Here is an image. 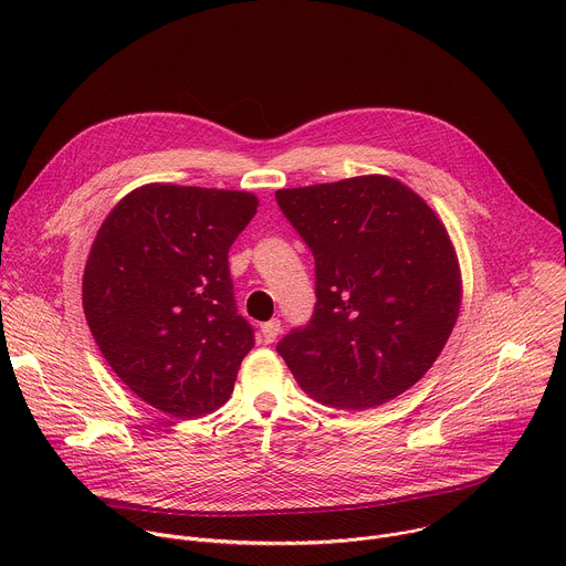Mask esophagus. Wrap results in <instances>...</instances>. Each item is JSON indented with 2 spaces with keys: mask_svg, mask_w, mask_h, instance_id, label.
Masks as SVG:
<instances>
[{
  "mask_svg": "<svg viewBox=\"0 0 566 566\" xmlns=\"http://www.w3.org/2000/svg\"><path fill=\"white\" fill-rule=\"evenodd\" d=\"M280 332H282V325H280V319H277V317H273V319L264 322L262 329H260V334H262V343H264V345L275 343V338L280 336Z\"/></svg>",
  "mask_w": 566,
  "mask_h": 566,
  "instance_id": "34e87169",
  "label": "esophagus"
}]
</instances>
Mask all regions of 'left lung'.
Returning <instances> with one entry per match:
<instances>
[{
	"label": "left lung",
	"mask_w": 566,
	"mask_h": 566,
	"mask_svg": "<svg viewBox=\"0 0 566 566\" xmlns=\"http://www.w3.org/2000/svg\"><path fill=\"white\" fill-rule=\"evenodd\" d=\"M315 262V306L277 354L325 406L367 410L412 387L446 347L461 304L443 223L389 177L277 190Z\"/></svg>",
	"instance_id": "1"
}]
</instances>
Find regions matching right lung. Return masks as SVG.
<instances>
[{"label": "right lung", "instance_id": "1", "mask_svg": "<svg viewBox=\"0 0 566 566\" xmlns=\"http://www.w3.org/2000/svg\"><path fill=\"white\" fill-rule=\"evenodd\" d=\"M255 212L249 192L151 184L103 221L85 315L109 367L151 408L192 419L228 400L255 345L237 313L228 251Z\"/></svg>", "mask_w": 566, "mask_h": 566}]
</instances>
